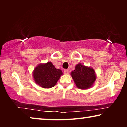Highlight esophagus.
Here are the masks:
<instances>
[{
  "label": "esophagus",
  "instance_id": "1",
  "mask_svg": "<svg viewBox=\"0 0 127 127\" xmlns=\"http://www.w3.org/2000/svg\"><path fill=\"white\" fill-rule=\"evenodd\" d=\"M64 73H65V74H68L69 70H67V69H65V70H64Z\"/></svg>",
  "mask_w": 127,
  "mask_h": 127
}]
</instances>
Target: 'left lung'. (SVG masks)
<instances>
[{
    "label": "left lung",
    "mask_w": 127,
    "mask_h": 127,
    "mask_svg": "<svg viewBox=\"0 0 127 127\" xmlns=\"http://www.w3.org/2000/svg\"><path fill=\"white\" fill-rule=\"evenodd\" d=\"M70 75L76 87L81 90L91 88L94 84L96 79L95 71L93 67L79 63L70 73Z\"/></svg>",
    "instance_id": "obj_1"
}]
</instances>
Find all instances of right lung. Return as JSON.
I'll return each mask as SVG.
<instances>
[{
    "mask_svg": "<svg viewBox=\"0 0 127 127\" xmlns=\"http://www.w3.org/2000/svg\"><path fill=\"white\" fill-rule=\"evenodd\" d=\"M32 75L36 84L41 88H50L56 85L63 73L61 69L55 68L51 62H48L36 66Z\"/></svg>",
    "mask_w": 127,
    "mask_h": 127,
    "instance_id": "obj_1",
    "label": "right lung"
}]
</instances>
